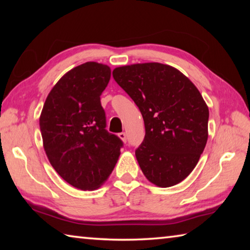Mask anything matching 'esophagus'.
I'll return each mask as SVG.
<instances>
[{
    "label": "esophagus",
    "mask_w": 250,
    "mask_h": 250,
    "mask_svg": "<svg viewBox=\"0 0 250 250\" xmlns=\"http://www.w3.org/2000/svg\"><path fill=\"white\" fill-rule=\"evenodd\" d=\"M118 137H119L122 141L125 142L126 141V134L125 132H121V133H118Z\"/></svg>",
    "instance_id": "34e87169"
}]
</instances>
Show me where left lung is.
<instances>
[{
    "instance_id": "8db88e82",
    "label": "left lung",
    "mask_w": 250,
    "mask_h": 250,
    "mask_svg": "<svg viewBox=\"0 0 250 250\" xmlns=\"http://www.w3.org/2000/svg\"><path fill=\"white\" fill-rule=\"evenodd\" d=\"M112 76L140 109L145 140L135 150L143 174L160 188L185 180L208 138V107L195 84L161 62L117 67Z\"/></svg>"
}]
</instances>
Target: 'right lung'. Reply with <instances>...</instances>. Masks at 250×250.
Instances as JSON below:
<instances>
[{"label":"right lung","instance_id":"right-lung-1","mask_svg":"<svg viewBox=\"0 0 250 250\" xmlns=\"http://www.w3.org/2000/svg\"><path fill=\"white\" fill-rule=\"evenodd\" d=\"M111 69L87 62L62 76L46 98L40 126L46 155L67 183L83 191L103 185L115 167L122 141L105 130L100 95Z\"/></svg>","mask_w":250,"mask_h":250}]
</instances>
